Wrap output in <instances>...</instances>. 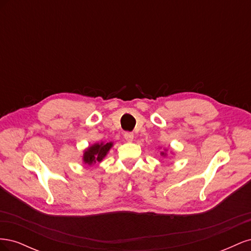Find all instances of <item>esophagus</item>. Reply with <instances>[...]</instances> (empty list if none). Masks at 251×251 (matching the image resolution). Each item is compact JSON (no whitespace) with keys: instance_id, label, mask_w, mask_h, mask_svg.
I'll return each mask as SVG.
<instances>
[{"instance_id":"34e87169","label":"esophagus","mask_w":251,"mask_h":251,"mask_svg":"<svg viewBox=\"0 0 251 251\" xmlns=\"http://www.w3.org/2000/svg\"><path fill=\"white\" fill-rule=\"evenodd\" d=\"M124 136H125V138L127 142H132L133 139H134V134L131 133V132H126Z\"/></svg>"}]
</instances>
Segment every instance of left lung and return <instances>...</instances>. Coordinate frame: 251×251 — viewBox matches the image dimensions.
<instances>
[{"mask_svg":"<svg viewBox=\"0 0 251 251\" xmlns=\"http://www.w3.org/2000/svg\"><path fill=\"white\" fill-rule=\"evenodd\" d=\"M166 151H168V150L164 149V151H161L160 155H161V156H163V157H166V156H168V154H166Z\"/></svg>","mask_w":251,"mask_h":251,"instance_id":"obj_1","label":"left lung"}]
</instances>
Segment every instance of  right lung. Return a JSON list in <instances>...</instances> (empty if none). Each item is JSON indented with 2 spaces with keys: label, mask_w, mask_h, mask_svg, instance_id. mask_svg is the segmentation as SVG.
Returning <instances> with one entry per match:
<instances>
[{
  "label": "right lung",
  "mask_w": 251,
  "mask_h": 251,
  "mask_svg": "<svg viewBox=\"0 0 251 251\" xmlns=\"http://www.w3.org/2000/svg\"><path fill=\"white\" fill-rule=\"evenodd\" d=\"M113 147V142H96L83 151L82 162L88 165H94L96 162L102 161Z\"/></svg>",
  "instance_id": "right-lung-1"
}]
</instances>
